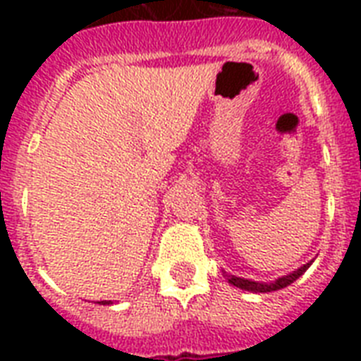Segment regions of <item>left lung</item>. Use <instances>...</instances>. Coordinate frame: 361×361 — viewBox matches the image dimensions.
I'll list each match as a JSON object with an SVG mask.
<instances>
[{"mask_svg": "<svg viewBox=\"0 0 361 361\" xmlns=\"http://www.w3.org/2000/svg\"><path fill=\"white\" fill-rule=\"evenodd\" d=\"M313 264V260L307 264H303L302 268H298L296 271H292V274H286L283 275V277H279V279H275L274 283H258V281H251V279H243V277H236V275H231L226 274V271H223V275H225L226 279H228V283L234 286H238V288H241V290H247V292H274V290H281V288H285V286L292 285L294 281L300 277V275H303L305 271H307V268Z\"/></svg>", "mask_w": 361, "mask_h": 361, "instance_id": "8db88e82", "label": "left lung"}]
</instances>
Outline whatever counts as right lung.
<instances>
[{"label":"right lung","instance_id":"right-lung-1","mask_svg":"<svg viewBox=\"0 0 361 361\" xmlns=\"http://www.w3.org/2000/svg\"><path fill=\"white\" fill-rule=\"evenodd\" d=\"M99 305H112V302L110 300H103V302H97Z\"/></svg>","mask_w":361,"mask_h":361}]
</instances>
